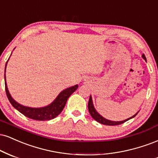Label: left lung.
<instances>
[{
	"label": "left lung",
	"mask_w": 158,
	"mask_h": 158,
	"mask_svg": "<svg viewBox=\"0 0 158 158\" xmlns=\"http://www.w3.org/2000/svg\"><path fill=\"white\" fill-rule=\"evenodd\" d=\"M143 58H145V55H143ZM88 109H89V112L91 116L92 117V118H93V119L95 120L96 121H98V123L104 124V125H107V126L120 125V124L125 123V122H127V120L131 119V118H134V117L136 116L137 114H138V113H137L136 114H135V115L131 117V118H128V119L125 120H123V121H118V122H117V121H111V120H106V119H105L104 118H103V117H102L101 114H99L97 112H96L95 109H94V107L93 106V103H92V97H91V96L89 98V100Z\"/></svg>",
	"instance_id": "obj_1"
}]
</instances>
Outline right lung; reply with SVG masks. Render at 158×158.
Returning <instances> with one entry per match:
<instances>
[{
	"mask_svg": "<svg viewBox=\"0 0 158 158\" xmlns=\"http://www.w3.org/2000/svg\"><path fill=\"white\" fill-rule=\"evenodd\" d=\"M4 79L6 81L5 75ZM77 88H78V86L75 85V86L69 87V88H67L66 89L62 91L59 94V95L57 96L56 99L51 104L47 106L43 107V108H30V107L23 106L17 103L14 99H12V98L11 97L10 94H9L8 91V88L6 86V83L5 82L6 93L7 98H8L11 104L13 106V107L15 108L17 110L19 111L23 115L27 117V118L36 120H49L56 118L64 109L66 101H67L69 96Z\"/></svg>",
	"mask_w": 158,
	"mask_h": 158,
	"instance_id": "add662e5",
	"label": "right lung"
}]
</instances>
